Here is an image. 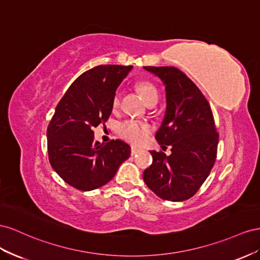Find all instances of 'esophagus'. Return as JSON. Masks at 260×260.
<instances>
[{"label": "esophagus", "instance_id": "obj_1", "mask_svg": "<svg viewBox=\"0 0 260 260\" xmlns=\"http://www.w3.org/2000/svg\"><path fill=\"white\" fill-rule=\"evenodd\" d=\"M139 152V149L138 148H136V147H132V155H135V154H137Z\"/></svg>", "mask_w": 260, "mask_h": 260}]
</instances>
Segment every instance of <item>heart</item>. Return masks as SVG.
<instances>
[{"label":"heart","instance_id":"b5f03b06","mask_svg":"<svg viewBox=\"0 0 260 260\" xmlns=\"http://www.w3.org/2000/svg\"><path fill=\"white\" fill-rule=\"evenodd\" d=\"M138 90L142 93L145 101L148 103L151 100H154L159 98L158 89L155 88L154 85H152L149 81H143L138 85ZM121 101V91L117 90L115 91L113 95L112 105L113 108H117L120 106ZM118 133L120 135L127 140L128 143L134 144V145H140L143 144L145 140L149 136L150 133V126L144 123L135 120H129L123 122L120 126H118Z\"/></svg>","mask_w":260,"mask_h":260}]
</instances>
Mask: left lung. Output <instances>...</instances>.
<instances>
[{
    "label": "left lung",
    "instance_id": "left-lung-1",
    "mask_svg": "<svg viewBox=\"0 0 260 260\" xmlns=\"http://www.w3.org/2000/svg\"><path fill=\"white\" fill-rule=\"evenodd\" d=\"M144 69L166 88V112L154 137L172 151L170 155L150 151L152 165L144 171V182L158 197L183 202L195 195L216 161L213 115L204 94L183 72L173 66Z\"/></svg>",
    "mask_w": 260,
    "mask_h": 260
}]
</instances>
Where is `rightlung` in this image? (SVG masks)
<instances>
[{
	"label": "right lung",
	"mask_w": 260,
	"mask_h": 260,
	"mask_svg": "<svg viewBox=\"0 0 260 260\" xmlns=\"http://www.w3.org/2000/svg\"><path fill=\"white\" fill-rule=\"evenodd\" d=\"M133 66L99 65L74 81L48 126L49 160L54 171L79 190L99 188L113 179L131 155L121 139L95 142L93 127L112 112L113 95Z\"/></svg>",
	"instance_id": "1"
}]
</instances>
